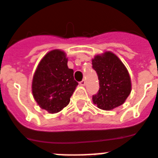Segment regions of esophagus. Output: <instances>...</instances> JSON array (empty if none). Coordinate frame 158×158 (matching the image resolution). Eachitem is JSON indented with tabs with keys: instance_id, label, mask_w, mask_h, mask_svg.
Segmentation results:
<instances>
[{
	"instance_id": "1",
	"label": "esophagus",
	"mask_w": 158,
	"mask_h": 158,
	"mask_svg": "<svg viewBox=\"0 0 158 158\" xmlns=\"http://www.w3.org/2000/svg\"><path fill=\"white\" fill-rule=\"evenodd\" d=\"M79 84H80L81 85H85L86 82H85V80H82L81 81H80V83H79Z\"/></svg>"
}]
</instances>
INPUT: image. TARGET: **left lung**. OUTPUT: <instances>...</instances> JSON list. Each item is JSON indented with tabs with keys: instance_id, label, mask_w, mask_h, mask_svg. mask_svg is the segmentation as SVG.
<instances>
[{
	"instance_id": "1",
	"label": "left lung",
	"mask_w": 158,
	"mask_h": 158,
	"mask_svg": "<svg viewBox=\"0 0 158 158\" xmlns=\"http://www.w3.org/2000/svg\"><path fill=\"white\" fill-rule=\"evenodd\" d=\"M99 80V90L93 102L99 109L110 110L121 106L131 92L130 77L124 64L115 54L106 52L92 60Z\"/></svg>"
}]
</instances>
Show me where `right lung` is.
Returning <instances> with one entry per match:
<instances>
[{
  "mask_svg": "<svg viewBox=\"0 0 158 158\" xmlns=\"http://www.w3.org/2000/svg\"><path fill=\"white\" fill-rule=\"evenodd\" d=\"M67 62L64 52L50 51L40 60L33 76V97L40 107L50 114L68 106L78 85L74 80L73 70L68 68Z\"/></svg>",
  "mask_w": 158,
  "mask_h": 158,
  "instance_id": "add662e5",
  "label": "right lung"
}]
</instances>
